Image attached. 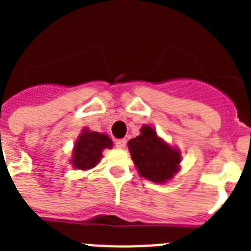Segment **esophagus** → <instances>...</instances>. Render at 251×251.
Wrapping results in <instances>:
<instances>
[{
  "label": "esophagus",
  "instance_id": "1",
  "mask_svg": "<svg viewBox=\"0 0 251 251\" xmlns=\"http://www.w3.org/2000/svg\"><path fill=\"white\" fill-rule=\"evenodd\" d=\"M126 143H127L126 139H115V146H117V148H123L126 146Z\"/></svg>",
  "mask_w": 251,
  "mask_h": 251
}]
</instances>
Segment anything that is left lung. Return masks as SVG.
<instances>
[{"label": "left lung", "instance_id": "8db88e82", "mask_svg": "<svg viewBox=\"0 0 251 251\" xmlns=\"http://www.w3.org/2000/svg\"><path fill=\"white\" fill-rule=\"evenodd\" d=\"M128 150L137 172L154 183H167L181 170L182 154L157 133L151 124H143L139 136L128 142Z\"/></svg>", "mask_w": 251, "mask_h": 251}]
</instances>
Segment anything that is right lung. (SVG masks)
Here are the masks:
<instances>
[{
    "label": "right lung",
    "instance_id": "obj_1",
    "mask_svg": "<svg viewBox=\"0 0 251 251\" xmlns=\"http://www.w3.org/2000/svg\"><path fill=\"white\" fill-rule=\"evenodd\" d=\"M106 148H113V141L106 133L94 132L84 127L75 141L69 163L76 170H92L103 158V151Z\"/></svg>",
    "mask_w": 251,
    "mask_h": 251
}]
</instances>
